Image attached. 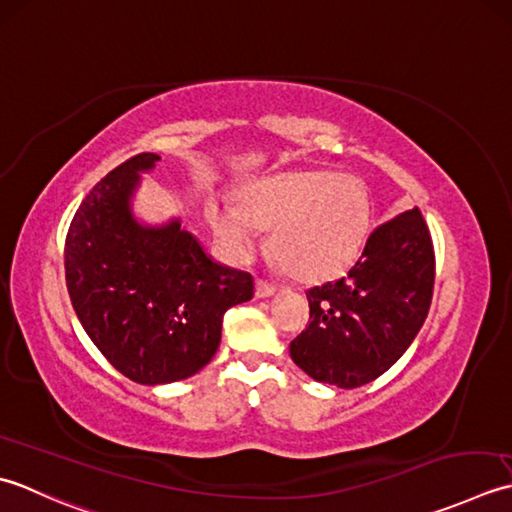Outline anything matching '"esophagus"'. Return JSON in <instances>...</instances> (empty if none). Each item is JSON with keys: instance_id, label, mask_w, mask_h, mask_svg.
<instances>
[{"instance_id": "34e87169", "label": "esophagus", "mask_w": 512, "mask_h": 512, "mask_svg": "<svg viewBox=\"0 0 512 512\" xmlns=\"http://www.w3.org/2000/svg\"><path fill=\"white\" fill-rule=\"evenodd\" d=\"M276 294V287L265 283V280H256V298H271Z\"/></svg>"}]
</instances>
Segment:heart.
I'll return each instance as SVG.
<instances>
[{"mask_svg": "<svg viewBox=\"0 0 512 512\" xmlns=\"http://www.w3.org/2000/svg\"><path fill=\"white\" fill-rule=\"evenodd\" d=\"M205 214L216 241L234 260L252 256L258 227H271V252L300 280H327L347 271L371 229L364 185L331 170L271 176L249 185L241 205L210 198Z\"/></svg>", "mask_w": 512, "mask_h": 512, "instance_id": "obj_1", "label": "heart"}]
</instances>
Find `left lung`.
Returning a JSON list of instances; mask_svg holds the SVG:
<instances>
[{
    "instance_id": "8db88e82",
    "label": "left lung",
    "mask_w": 512,
    "mask_h": 512,
    "mask_svg": "<svg viewBox=\"0 0 512 512\" xmlns=\"http://www.w3.org/2000/svg\"><path fill=\"white\" fill-rule=\"evenodd\" d=\"M435 254L417 207L369 236L349 274L307 291L309 325L289 344L309 378L356 389L389 371L431 307Z\"/></svg>"
}]
</instances>
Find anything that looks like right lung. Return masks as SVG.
<instances>
[{
  "label": "right lung",
  "instance_id": "add662e5",
  "mask_svg": "<svg viewBox=\"0 0 512 512\" xmlns=\"http://www.w3.org/2000/svg\"><path fill=\"white\" fill-rule=\"evenodd\" d=\"M159 154L121 163L83 198L66 238V285L95 347L132 382L170 384L201 371L221 344L223 314L252 300L254 278L205 252L179 216L134 214Z\"/></svg>",
  "mask_w": 512,
  "mask_h": 512
}]
</instances>
